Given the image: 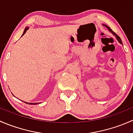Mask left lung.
Listing matches in <instances>:
<instances>
[{
    "mask_svg": "<svg viewBox=\"0 0 133 133\" xmlns=\"http://www.w3.org/2000/svg\"><path fill=\"white\" fill-rule=\"evenodd\" d=\"M102 25H104V26H105V27H106V28H107V29H108V30L109 31V32H111V33H112V34L113 35H115V37H116V39H117V41H118V42L120 43V44H122H122H122V41L121 38H120V37H119V36H118L117 35H116V33H115V32H114L113 31H112V29H111V28H109V27L108 26V25H105V24H102Z\"/></svg>",
    "mask_w": 133,
    "mask_h": 133,
    "instance_id": "1",
    "label": "left lung"
}]
</instances>
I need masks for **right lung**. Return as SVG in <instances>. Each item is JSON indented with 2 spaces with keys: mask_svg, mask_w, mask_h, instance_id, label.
<instances>
[{
  "mask_svg": "<svg viewBox=\"0 0 133 133\" xmlns=\"http://www.w3.org/2000/svg\"><path fill=\"white\" fill-rule=\"evenodd\" d=\"M28 29H29V27H26V28H25L24 31L23 33H22V36H21V37H22V36H23L25 34V32H26V31H27V30H28ZM24 102L25 103V104H30V105H32V104H38V103H28V102Z\"/></svg>",
  "mask_w": 133,
  "mask_h": 133,
  "instance_id": "obj_1",
  "label": "right lung"
}]
</instances>
